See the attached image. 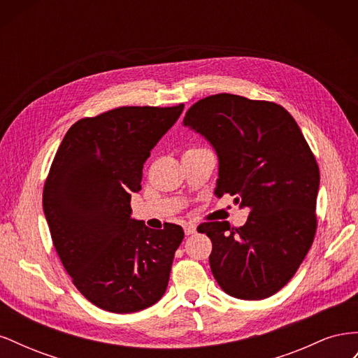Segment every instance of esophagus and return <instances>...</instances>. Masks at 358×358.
Returning <instances> with one entry per match:
<instances>
[{
    "instance_id": "esophagus-1",
    "label": "esophagus",
    "mask_w": 358,
    "mask_h": 358,
    "mask_svg": "<svg viewBox=\"0 0 358 358\" xmlns=\"http://www.w3.org/2000/svg\"><path fill=\"white\" fill-rule=\"evenodd\" d=\"M196 230H197V225L194 224V222H185L183 224V231H185V234H194L196 233Z\"/></svg>"
}]
</instances>
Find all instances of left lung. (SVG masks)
<instances>
[{
    "mask_svg": "<svg viewBox=\"0 0 358 358\" xmlns=\"http://www.w3.org/2000/svg\"><path fill=\"white\" fill-rule=\"evenodd\" d=\"M183 124L204 136L220 159L216 194L249 208L245 225L203 222L209 263L233 297L262 300L288 284L317 231L320 169L297 122L273 101L216 94L192 104Z\"/></svg>",
    "mask_w": 358,
    "mask_h": 358,
    "instance_id": "left-lung-1",
    "label": "left lung"
}]
</instances>
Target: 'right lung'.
<instances>
[{"label": "right lung", "instance_id": "add662e5", "mask_svg": "<svg viewBox=\"0 0 358 358\" xmlns=\"http://www.w3.org/2000/svg\"><path fill=\"white\" fill-rule=\"evenodd\" d=\"M183 104L122 106L73 124L52 161L43 209L71 282L95 306L129 313L166 292L180 225L162 230L133 220L150 150L178 121Z\"/></svg>", "mask_w": 358, "mask_h": 358}]
</instances>
